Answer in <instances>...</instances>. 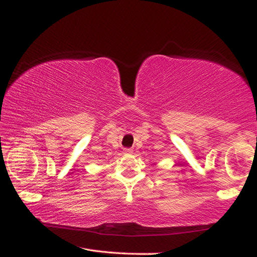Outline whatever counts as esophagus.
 Returning <instances> with one entry per match:
<instances>
[{
  "mask_svg": "<svg viewBox=\"0 0 257 257\" xmlns=\"http://www.w3.org/2000/svg\"><path fill=\"white\" fill-rule=\"evenodd\" d=\"M134 152V150L132 149V148H125V149H123V154L124 155H132Z\"/></svg>",
  "mask_w": 257,
  "mask_h": 257,
  "instance_id": "1",
  "label": "esophagus"
}]
</instances>
